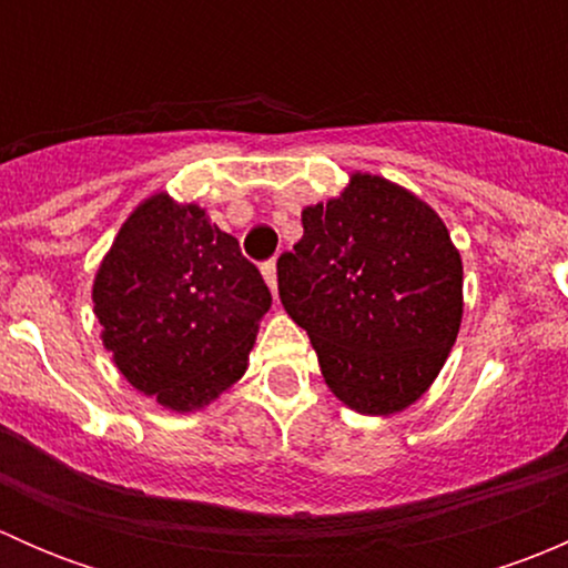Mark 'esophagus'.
Wrapping results in <instances>:
<instances>
[{
  "label": "esophagus",
  "mask_w": 568,
  "mask_h": 568,
  "mask_svg": "<svg viewBox=\"0 0 568 568\" xmlns=\"http://www.w3.org/2000/svg\"><path fill=\"white\" fill-rule=\"evenodd\" d=\"M261 274H263V280H266L268 291H272V294L277 296V263H274V261L263 263V266H261Z\"/></svg>",
  "instance_id": "esophagus-1"
}]
</instances>
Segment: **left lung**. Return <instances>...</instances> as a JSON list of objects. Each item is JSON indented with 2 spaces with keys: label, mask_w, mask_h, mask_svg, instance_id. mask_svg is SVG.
I'll return each mask as SVG.
<instances>
[{
  "label": "left lung",
  "mask_w": 568,
  "mask_h": 568,
  "mask_svg": "<svg viewBox=\"0 0 568 568\" xmlns=\"http://www.w3.org/2000/svg\"><path fill=\"white\" fill-rule=\"evenodd\" d=\"M277 261L280 302L307 329L321 374L359 415H395L432 387L464 313L462 255L437 211L382 175L352 173L305 205Z\"/></svg>",
  "instance_id": "left-lung-1"
}]
</instances>
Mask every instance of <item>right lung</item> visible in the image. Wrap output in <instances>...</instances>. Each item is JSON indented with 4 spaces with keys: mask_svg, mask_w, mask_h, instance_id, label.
Here are the masks:
<instances>
[{
    "mask_svg": "<svg viewBox=\"0 0 568 568\" xmlns=\"http://www.w3.org/2000/svg\"><path fill=\"white\" fill-rule=\"evenodd\" d=\"M93 302L125 382L186 415L242 379L272 294L205 209L156 192L114 236Z\"/></svg>",
    "mask_w": 568,
    "mask_h": 568,
    "instance_id": "add662e5",
    "label": "right lung"
}]
</instances>
